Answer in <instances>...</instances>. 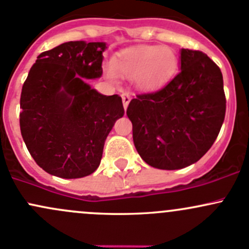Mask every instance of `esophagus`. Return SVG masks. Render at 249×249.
<instances>
[{
  "mask_svg": "<svg viewBox=\"0 0 249 249\" xmlns=\"http://www.w3.org/2000/svg\"><path fill=\"white\" fill-rule=\"evenodd\" d=\"M121 97H122V102H124V109H127L128 104H129L130 99H132L130 98V94L127 93V92H124V93L121 94Z\"/></svg>",
  "mask_w": 249,
  "mask_h": 249,
  "instance_id": "1",
  "label": "esophagus"
}]
</instances>
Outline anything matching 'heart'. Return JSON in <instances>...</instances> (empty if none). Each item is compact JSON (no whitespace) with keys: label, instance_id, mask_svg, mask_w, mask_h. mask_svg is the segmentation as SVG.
<instances>
[{"label":"heart","instance_id":"heart-1","mask_svg":"<svg viewBox=\"0 0 249 249\" xmlns=\"http://www.w3.org/2000/svg\"><path fill=\"white\" fill-rule=\"evenodd\" d=\"M178 68V57L170 48L140 45L121 51L112 62L115 74L135 80L143 91H156L165 85ZM112 76V74H111Z\"/></svg>","mask_w":249,"mask_h":249}]
</instances>
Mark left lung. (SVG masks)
Listing matches in <instances>:
<instances>
[{"mask_svg": "<svg viewBox=\"0 0 249 249\" xmlns=\"http://www.w3.org/2000/svg\"><path fill=\"white\" fill-rule=\"evenodd\" d=\"M227 101L218 66L202 51L181 49V71L160 91L138 94L127 107L133 142L148 165L186 168L213 145Z\"/></svg>", "mask_w": 249, "mask_h": 249, "instance_id": "8db88e82", "label": "left lung"}]
</instances>
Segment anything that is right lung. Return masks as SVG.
I'll list each match as a JSON object with an SVG mask.
<instances>
[{
  "instance_id": "1",
  "label": "right lung",
  "mask_w": 249,
  "mask_h": 249,
  "mask_svg": "<svg viewBox=\"0 0 249 249\" xmlns=\"http://www.w3.org/2000/svg\"><path fill=\"white\" fill-rule=\"evenodd\" d=\"M107 44L68 42L37 57L22 85L20 130L35 162L62 178L89 175L124 109L119 94L104 96L85 79L101 78Z\"/></svg>"
}]
</instances>
